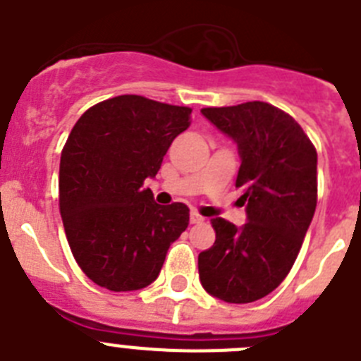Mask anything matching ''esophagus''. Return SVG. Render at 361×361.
Wrapping results in <instances>:
<instances>
[{"label": "esophagus", "instance_id": "1", "mask_svg": "<svg viewBox=\"0 0 361 361\" xmlns=\"http://www.w3.org/2000/svg\"><path fill=\"white\" fill-rule=\"evenodd\" d=\"M190 222H191V224H200V222H204V216L199 215L197 212H191L190 213Z\"/></svg>", "mask_w": 361, "mask_h": 361}]
</instances>
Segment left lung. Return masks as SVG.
Segmentation results:
<instances>
[{
  "instance_id": "left-lung-1",
  "label": "left lung",
  "mask_w": 361,
  "mask_h": 361,
  "mask_svg": "<svg viewBox=\"0 0 361 361\" xmlns=\"http://www.w3.org/2000/svg\"><path fill=\"white\" fill-rule=\"evenodd\" d=\"M237 142L235 186L247 222L212 220L215 244L199 255L202 288L228 304H250L279 288L302 247L317 209V149L289 114L262 101L202 108Z\"/></svg>"
}]
</instances>
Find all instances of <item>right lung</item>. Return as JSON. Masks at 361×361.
<instances>
[{"instance_id":"add662e5","label":"right lung","mask_w":361,"mask_h":361,"mask_svg":"<svg viewBox=\"0 0 361 361\" xmlns=\"http://www.w3.org/2000/svg\"><path fill=\"white\" fill-rule=\"evenodd\" d=\"M191 108L119 95L79 117L61 152L59 209L75 262L110 291L157 279L171 242L190 224L186 204L161 206L153 178Z\"/></svg>"}]
</instances>
